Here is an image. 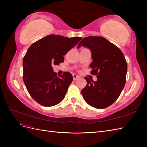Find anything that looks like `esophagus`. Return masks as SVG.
Returning <instances> with one entry per match:
<instances>
[{"mask_svg": "<svg viewBox=\"0 0 147 147\" xmlns=\"http://www.w3.org/2000/svg\"><path fill=\"white\" fill-rule=\"evenodd\" d=\"M73 78H74V81H76V80H77L78 79L80 78V77L78 76L77 75L74 74V75H73Z\"/></svg>", "mask_w": 147, "mask_h": 147, "instance_id": "esophagus-1", "label": "esophagus"}]
</instances>
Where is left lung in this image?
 <instances>
[{"instance_id": "obj_1", "label": "left lung", "mask_w": 147, "mask_h": 147, "mask_svg": "<svg viewBox=\"0 0 147 147\" xmlns=\"http://www.w3.org/2000/svg\"><path fill=\"white\" fill-rule=\"evenodd\" d=\"M82 46L91 52V74L97 78L94 82L84 77L87 84L82 90L83 97L91 107L105 109L118 99L125 85L126 61L117 47L102 37L84 38L77 48Z\"/></svg>"}]
</instances>
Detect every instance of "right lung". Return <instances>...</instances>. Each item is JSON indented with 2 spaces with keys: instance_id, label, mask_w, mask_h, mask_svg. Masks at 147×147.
<instances>
[{
  "instance_id": "1",
  "label": "right lung",
  "mask_w": 147,
  "mask_h": 147,
  "mask_svg": "<svg viewBox=\"0 0 147 147\" xmlns=\"http://www.w3.org/2000/svg\"><path fill=\"white\" fill-rule=\"evenodd\" d=\"M82 38L51 34L28 48L23 62V80L29 94L38 104L51 107L64 99L72 82V75L64 72L57 77L53 65L63 63L64 55Z\"/></svg>"
}]
</instances>
